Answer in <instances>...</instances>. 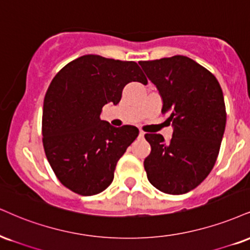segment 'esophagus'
I'll list each match as a JSON object with an SVG mask.
<instances>
[{
	"instance_id": "obj_1",
	"label": "esophagus",
	"mask_w": 250,
	"mask_h": 250,
	"mask_svg": "<svg viewBox=\"0 0 250 250\" xmlns=\"http://www.w3.org/2000/svg\"><path fill=\"white\" fill-rule=\"evenodd\" d=\"M138 137H140V138H143V137H144V133H143V131L140 130V133H138Z\"/></svg>"
}]
</instances>
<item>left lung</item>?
Segmentation results:
<instances>
[{
  "mask_svg": "<svg viewBox=\"0 0 250 250\" xmlns=\"http://www.w3.org/2000/svg\"><path fill=\"white\" fill-rule=\"evenodd\" d=\"M157 87L162 114H169L170 142L146 134L151 152L144 159L149 182L167 194L193 190L214 167L226 127L224 94L216 78L197 62L173 56L138 62Z\"/></svg>",
  "mask_w": 250,
  "mask_h": 250,
  "instance_id": "obj_1",
  "label": "left lung"
}]
</instances>
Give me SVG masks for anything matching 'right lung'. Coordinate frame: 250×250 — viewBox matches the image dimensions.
Here are the masks:
<instances>
[{
  "label": "right lung",
  "mask_w": 250,
  "mask_h": 250,
  "mask_svg": "<svg viewBox=\"0 0 250 250\" xmlns=\"http://www.w3.org/2000/svg\"><path fill=\"white\" fill-rule=\"evenodd\" d=\"M146 83L135 62L86 55L60 70L44 98L42 134L47 161L62 185L94 195L112 184L117 162L135 138L134 125L113 127L102 107L117 104L129 83Z\"/></svg>",
  "instance_id": "add662e5"
}]
</instances>
